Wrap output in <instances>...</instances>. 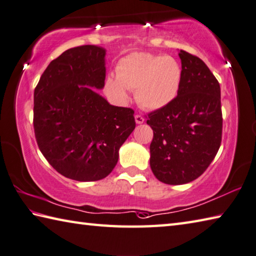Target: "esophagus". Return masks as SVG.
Returning a JSON list of instances; mask_svg holds the SVG:
<instances>
[{"label": "esophagus", "instance_id": "obj_1", "mask_svg": "<svg viewBox=\"0 0 256 256\" xmlns=\"http://www.w3.org/2000/svg\"><path fill=\"white\" fill-rule=\"evenodd\" d=\"M134 120H136V122L138 124H144V118L142 117V116H140V114H136V116H134Z\"/></svg>", "mask_w": 256, "mask_h": 256}]
</instances>
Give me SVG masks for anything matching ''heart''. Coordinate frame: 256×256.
I'll return each instance as SVG.
<instances>
[{
  "mask_svg": "<svg viewBox=\"0 0 256 256\" xmlns=\"http://www.w3.org/2000/svg\"><path fill=\"white\" fill-rule=\"evenodd\" d=\"M180 80V66L174 58L134 52L118 61L116 78L107 76L104 90L114 101L124 102L127 89H134V98L140 107L157 110L176 98Z\"/></svg>",
  "mask_w": 256,
  "mask_h": 256,
  "instance_id": "obj_1",
  "label": "heart"
}]
</instances>
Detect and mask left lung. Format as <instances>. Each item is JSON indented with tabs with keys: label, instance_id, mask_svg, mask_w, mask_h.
<instances>
[{
	"label": "left lung",
	"instance_id": "obj_1",
	"mask_svg": "<svg viewBox=\"0 0 256 256\" xmlns=\"http://www.w3.org/2000/svg\"><path fill=\"white\" fill-rule=\"evenodd\" d=\"M182 80L177 97L148 114L154 138L150 168L168 185L192 182L218 154L222 142L220 86L203 60L180 50Z\"/></svg>",
	"mask_w": 256,
	"mask_h": 256
}]
</instances>
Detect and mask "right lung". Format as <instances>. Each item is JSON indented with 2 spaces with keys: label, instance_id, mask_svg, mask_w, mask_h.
<instances>
[{
  "label": "right lung",
  "instance_id": "add662e5",
  "mask_svg": "<svg viewBox=\"0 0 256 256\" xmlns=\"http://www.w3.org/2000/svg\"><path fill=\"white\" fill-rule=\"evenodd\" d=\"M104 56L97 46L66 50L50 62L34 89L38 146L58 172L74 180L107 177L136 127L132 109L96 92L104 86Z\"/></svg>",
  "mask_w": 256,
  "mask_h": 256
}]
</instances>
